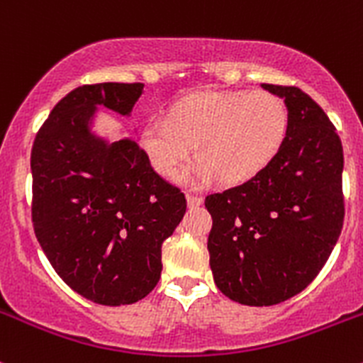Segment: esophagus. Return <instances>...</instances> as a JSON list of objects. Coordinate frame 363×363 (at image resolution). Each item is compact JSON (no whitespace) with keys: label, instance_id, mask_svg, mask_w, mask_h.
Instances as JSON below:
<instances>
[{"label":"esophagus","instance_id":"obj_1","mask_svg":"<svg viewBox=\"0 0 363 363\" xmlns=\"http://www.w3.org/2000/svg\"><path fill=\"white\" fill-rule=\"evenodd\" d=\"M186 200H188V207L193 208V207H199V205H202V196L199 195H186Z\"/></svg>","mask_w":363,"mask_h":363}]
</instances>
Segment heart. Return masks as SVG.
I'll list each match as a JSON object with an SVG mask.
<instances>
[{
  "mask_svg": "<svg viewBox=\"0 0 363 363\" xmlns=\"http://www.w3.org/2000/svg\"><path fill=\"white\" fill-rule=\"evenodd\" d=\"M290 112L283 98L267 91L200 93L175 101L167 121L151 119L140 133L149 163L175 179L195 155L202 163L191 179L242 184L258 175L283 147Z\"/></svg>",
  "mask_w": 363,
  "mask_h": 363,
  "instance_id": "heart-1",
  "label": "heart"
}]
</instances>
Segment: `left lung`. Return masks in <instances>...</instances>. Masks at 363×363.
Instances as JSON below:
<instances>
[{
    "mask_svg": "<svg viewBox=\"0 0 363 363\" xmlns=\"http://www.w3.org/2000/svg\"><path fill=\"white\" fill-rule=\"evenodd\" d=\"M284 98L286 140L258 175L205 196L216 286L244 306H274L306 290L344 223V155L323 108L295 86L262 84Z\"/></svg>",
    "mask_w": 363,
    "mask_h": 363,
    "instance_id": "obj_1",
    "label": "left lung"
}]
</instances>
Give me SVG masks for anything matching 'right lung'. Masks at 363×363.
I'll use <instances>...</instances> for the list:
<instances>
[{
    "mask_svg": "<svg viewBox=\"0 0 363 363\" xmlns=\"http://www.w3.org/2000/svg\"><path fill=\"white\" fill-rule=\"evenodd\" d=\"M144 84H87L68 93L31 149L35 235L57 276L84 298L126 306L151 294L161 244L186 212L181 189L161 179L130 138L91 133L96 107L130 116Z\"/></svg>",
    "mask_w": 363,
    "mask_h": 363,
    "instance_id": "1",
    "label": "right lung"
}]
</instances>
